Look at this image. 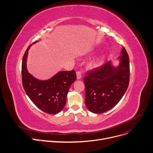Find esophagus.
<instances>
[{"label": "esophagus", "mask_w": 153, "mask_h": 153, "mask_svg": "<svg viewBox=\"0 0 153 153\" xmlns=\"http://www.w3.org/2000/svg\"><path fill=\"white\" fill-rule=\"evenodd\" d=\"M76 76H77V79H80L81 77H82V74H81V73L80 71H77Z\"/></svg>", "instance_id": "34e87169"}]
</instances>
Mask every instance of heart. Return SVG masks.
I'll use <instances>...</instances> for the list:
<instances>
[{
	"label": "heart",
	"mask_w": 153,
	"mask_h": 153,
	"mask_svg": "<svg viewBox=\"0 0 153 153\" xmlns=\"http://www.w3.org/2000/svg\"><path fill=\"white\" fill-rule=\"evenodd\" d=\"M103 56H98L92 62V66L94 67H98L100 65H101V63H103Z\"/></svg>",
	"instance_id": "heart-1"
}]
</instances>
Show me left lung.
<instances>
[{"instance_id":"8db88e82","label":"left lung","mask_w":153,"mask_h":153,"mask_svg":"<svg viewBox=\"0 0 153 153\" xmlns=\"http://www.w3.org/2000/svg\"><path fill=\"white\" fill-rule=\"evenodd\" d=\"M114 65L112 61L91 71L84 78L85 105L91 113L100 114L115 106L124 96L130 79L129 58L123 47Z\"/></svg>"}]
</instances>
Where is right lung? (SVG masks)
<instances>
[{
    "mask_svg": "<svg viewBox=\"0 0 153 153\" xmlns=\"http://www.w3.org/2000/svg\"><path fill=\"white\" fill-rule=\"evenodd\" d=\"M31 45L27 47L22 61L23 88L27 95L39 109L50 114H57L66 105L69 89L76 79V73L74 70L59 71L47 80L35 77L29 73L27 68L28 50Z\"/></svg>",
    "mask_w": 153,
    "mask_h": 153,
    "instance_id": "1",
    "label": "right lung"
}]
</instances>
